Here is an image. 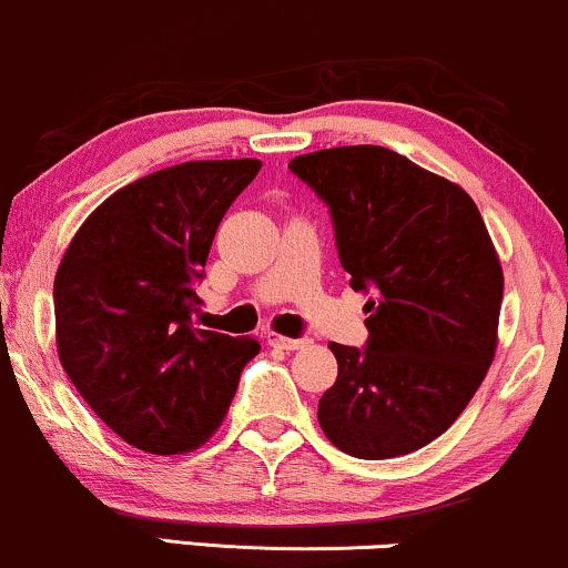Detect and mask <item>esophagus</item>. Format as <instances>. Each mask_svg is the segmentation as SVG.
<instances>
[{
	"label": "esophagus",
	"mask_w": 568,
	"mask_h": 568,
	"mask_svg": "<svg viewBox=\"0 0 568 568\" xmlns=\"http://www.w3.org/2000/svg\"><path fill=\"white\" fill-rule=\"evenodd\" d=\"M266 344L275 346V349H283V352H296V349H304V346H310L312 341L310 338H288V336H280V333H266Z\"/></svg>",
	"instance_id": "esophagus-1"
}]
</instances>
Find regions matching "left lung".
Segmentation results:
<instances>
[{"label":"left lung","mask_w":568,"mask_h":568,"mask_svg":"<svg viewBox=\"0 0 568 568\" xmlns=\"http://www.w3.org/2000/svg\"><path fill=\"white\" fill-rule=\"evenodd\" d=\"M331 206L341 266L365 304V349L331 344L338 378L317 420L341 453L386 460L426 447L468 407L497 352L503 266L460 184L378 145L296 155Z\"/></svg>","instance_id":"left-lung-1"}]
</instances>
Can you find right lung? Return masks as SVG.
Instances as JSON below:
<instances>
[{"instance_id": "obj_1", "label": "right lung", "mask_w": 568, "mask_h": 568, "mask_svg": "<svg viewBox=\"0 0 568 568\" xmlns=\"http://www.w3.org/2000/svg\"><path fill=\"white\" fill-rule=\"evenodd\" d=\"M262 169L187 161L115 190L77 230L54 275V341L94 415L132 447L182 455L227 415L256 338L193 327L216 227Z\"/></svg>"}]
</instances>
